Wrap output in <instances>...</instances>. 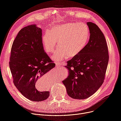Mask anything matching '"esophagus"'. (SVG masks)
Masks as SVG:
<instances>
[{"instance_id": "esophagus-1", "label": "esophagus", "mask_w": 121, "mask_h": 121, "mask_svg": "<svg viewBox=\"0 0 121 121\" xmlns=\"http://www.w3.org/2000/svg\"><path fill=\"white\" fill-rule=\"evenodd\" d=\"M56 65L57 66H61L62 65V63L57 62V63H56Z\"/></svg>"}]
</instances>
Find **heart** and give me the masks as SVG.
Listing matches in <instances>:
<instances>
[{
	"instance_id": "b5f03b06",
	"label": "heart",
	"mask_w": 121,
	"mask_h": 121,
	"mask_svg": "<svg viewBox=\"0 0 121 121\" xmlns=\"http://www.w3.org/2000/svg\"><path fill=\"white\" fill-rule=\"evenodd\" d=\"M90 37L88 26L84 23L66 22L55 25L42 37L43 48L48 54L54 52V61H62L80 54L87 45Z\"/></svg>"
}]
</instances>
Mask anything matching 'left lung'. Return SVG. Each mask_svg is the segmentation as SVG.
Segmentation results:
<instances>
[{
  "instance_id": "1",
  "label": "left lung",
  "mask_w": 121,
  "mask_h": 121,
  "mask_svg": "<svg viewBox=\"0 0 121 121\" xmlns=\"http://www.w3.org/2000/svg\"><path fill=\"white\" fill-rule=\"evenodd\" d=\"M90 40L82 52L67 62L69 75L62 82L68 96L87 99L94 94L104 81L109 61L104 34L95 23L88 22Z\"/></svg>"
}]
</instances>
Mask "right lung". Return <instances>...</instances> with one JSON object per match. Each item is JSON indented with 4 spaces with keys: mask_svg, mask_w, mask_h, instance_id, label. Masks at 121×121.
I'll return each mask as SVG.
<instances>
[{
    "mask_svg": "<svg viewBox=\"0 0 121 121\" xmlns=\"http://www.w3.org/2000/svg\"><path fill=\"white\" fill-rule=\"evenodd\" d=\"M42 36V29L35 24L21 29L13 43L9 62L15 87L25 97L34 101L49 96L48 91H38L35 84L44 82L45 74L56 65L44 51Z\"/></svg>",
    "mask_w": 121,
    "mask_h": 121,
    "instance_id": "add662e5",
    "label": "right lung"
}]
</instances>
